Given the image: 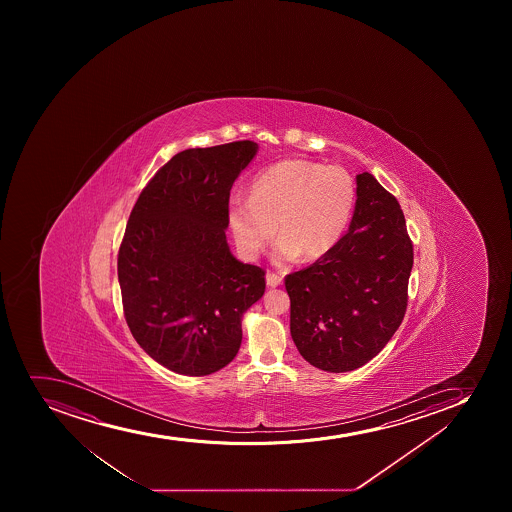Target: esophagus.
Here are the masks:
<instances>
[{"mask_svg": "<svg viewBox=\"0 0 512 512\" xmlns=\"http://www.w3.org/2000/svg\"><path fill=\"white\" fill-rule=\"evenodd\" d=\"M265 280H267V285L272 287V289H275V287H279V285L282 284V277L277 274H272V272L265 275Z\"/></svg>", "mask_w": 512, "mask_h": 512, "instance_id": "1", "label": "esophagus"}]
</instances>
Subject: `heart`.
<instances>
[{
  "instance_id": "obj_1",
  "label": "heart",
  "mask_w": 512,
  "mask_h": 512,
  "mask_svg": "<svg viewBox=\"0 0 512 512\" xmlns=\"http://www.w3.org/2000/svg\"><path fill=\"white\" fill-rule=\"evenodd\" d=\"M357 187L345 168L284 160L255 175L250 197L228 202V225L247 257L260 255L274 237L275 259L317 260L344 237L354 213Z\"/></svg>"
}]
</instances>
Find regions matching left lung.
Listing matches in <instances>:
<instances>
[{"label": "left lung", "instance_id": "obj_1", "mask_svg": "<svg viewBox=\"0 0 512 512\" xmlns=\"http://www.w3.org/2000/svg\"><path fill=\"white\" fill-rule=\"evenodd\" d=\"M349 232L307 269L285 277L290 334L300 355L325 372L374 359L407 309L414 252L404 213L369 172L359 173Z\"/></svg>", "mask_w": 512, "mask_h": 512}]
</instances>
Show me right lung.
I'll use <instances>...</instances> for the list:
<instances>
[{"mask_svg": "<svg viewBox=\"0 0 512 512\" xmlns=\"http://www.w3.org/2000/svg\"><path fill=\"white\" fill-rule=\"evenodd\" d=\"M259 152L250 140L188 148L140 193L118 252L128 327L175 374H213L242 344V317L265 292L264 270L233 257L228 198Z\"/></svg>", "mask_w": 512, "mask_h": 512, "instance_id": "add662e5", "label": "right lung"}]
</instances>
